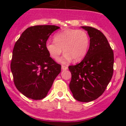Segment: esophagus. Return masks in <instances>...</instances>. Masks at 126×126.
Returning <instances> with one entry per match:
<instances>
[{"label":"esophagus","instance_id":"1","mask_svg":"<svg viewBox=\"0 0 126 126\" xmlns=\"http://www.w3.org/2000/svg\"><path fill=\"white\" fill-rule=\"evenodd\" d=\"M68 66H64V65H62V70H66V69H68Z\"/></svg>","mask_w":126,"mask_h":126}]
</instances>
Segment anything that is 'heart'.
I'll list each match as a JSON object with an SVG mask.
<instances>
[{
    "label": "heart",
    "instance_id": "1",
    "mask_svg": "<svg viewBox=\"0 0 126 126\" xmlns=\"http://www.w3.org/2000/svg\"><path fill=\"white\" fill-rule=\"evenodd\" d=\"M54 41H47L46 49L53 59L58 58L63 50L65 54L58 59L62 63H66L72 59L80 62L85 58L90 47L89 35L83 30L65 29L54 35Z\"/></svg>",
    "mask_w": 126,
    "mask_h": 126
}]
</instances>
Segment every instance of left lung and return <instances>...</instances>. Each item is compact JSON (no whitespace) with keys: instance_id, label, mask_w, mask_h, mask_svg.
I'll return each mask as SVG.
<instances>
[{"instance_id":"left-lung-1","label":"left lung","mask_w":126,"mask_h":126,"mask_svg":"<svg viewBox=\"0 0 126 126\" xmlns=\"http://www.w3.org/2000/svg\"><path fill=\"white\" fill-rule=\"evenodd\" d=\"M90 37V47L83 60L69 66V88L80 102H90L104 93L113 73L114 54L107 39L100 30L82 26Z\"/></svg>"}]
</instances>
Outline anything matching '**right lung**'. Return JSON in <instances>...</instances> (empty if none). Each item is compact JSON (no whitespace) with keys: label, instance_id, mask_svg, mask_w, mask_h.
Returning a JSON list of instances; mask_svg holds the SVG:
<instances>
[{"label":"right lung","instance_id":"right-lung-1","mask_svg":"<svg viewBox=\"0 0 126 126\" xmlns=\"http://www.w3.org/2000/svg\"><path fill=\"white\" fill-rule=\"evenodd\" d=\"M58 29L50 25L30 27L15 43L10 67L16 88L27 97H45L61 72V65L50 57L45 46L52 33Z\"/></svg>","mask_w":126,"mask_h":126}]
</instances>
